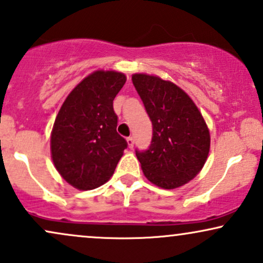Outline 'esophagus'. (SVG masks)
<instances>
[{"instance_id": "esophagus-1", "label": "esophagus", "mask_w": 263, "mask_h": 263, "mask_svg": "<svg viewBox=\"0 0 263 263\" xmlns=\"http://www.w3.org/2000/svg\"><path fill=\"white\" fill-rule=\"evenodd\" d=\"M127 144H128V148H134V144H135V140H134V137H128L127 138Z\"/></svg>"}]
</instances>
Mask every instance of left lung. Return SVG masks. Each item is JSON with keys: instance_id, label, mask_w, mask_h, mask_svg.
Returning <instances> with one entry per match:
<instances>
[{"instance_id": "obj_1", "label": "left lung", "mask_w": 263, "mask_h": 263, "mask_svg": "<svg viewBox=\"0 0 263 263\" xmlns=\"http://www.w3.org/2000/svg\"><path fill=\"white\" fill-rule=\"evenodd\" d=\"M132 82L153 126L148 149H136L143 174L159 187H180L207 160V125L191 98L172 82L142 73L132 76Z\"/></svg>"}]
</instances>
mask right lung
Here are the masks:
<instances>
[{
  "label": "right lung",
  "instance_id": "right-lung-1",
  "mask_svg": "<svg viewBox=\"0 0 263 263\" xmlns=\"http://www.w3.org/2000/svg\"><path fill=\"white\" fill-rule=\"evenodd\" d=\"M125 74L97 71L74 88L58 114L51 134V157L72 186L93 190L112 176L127 142L116 131L112 101Z\"/></svg>",
  "mask_w": 263,
  "mask_h": 263
}]
</instances>
